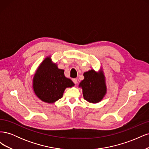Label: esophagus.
<instances>
[{
  "instance_id": "1",
  "label": "esophagus",
  "mask_w": 149,
  "mask_h": 149,
  "mask_svg": "<svg viewBox=\"0 0 149 149\" xmlns=\"http://www.w3.org/2000/svg\"><path fill=\"white\" fill-rule=\"evenodd\" d=\"M73 83L75 84H76L78 83V81H77V79H76V78H74V79H73Z\"/></svg>"
}]
</instances>
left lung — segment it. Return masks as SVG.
<instances>
[{
    "label": "left lung",
    "instance_id": "1",
    "mask_svg": "<svg viewBox=\"0 0 149 149\" xmlns=\"http://www.w3.org/2000/svg\"><path fill=\"white\" fill-rule=\"evenodd\" d=\"M84 79L79 83V86L83 89L85 100L91 103L100 102L106 94L105 76L102 70L96 72L94 70L84 72Z\"/></svg>",
    "mask_w": 149,
    "mask_h": 149
}]
</instances>
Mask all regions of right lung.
Wrapping results in <instances>:
<instances>
[{"label": "right lung", "mask_w": 149, "mask_h": 149, "mask_svg": "<svg viewBox=\"0 0 149 149\" xmlns=\"http://www.w3.org/2000/svg\"><path fill=\"white\" fill-rule=\"evenodd\" d=\"M74 84L65 77L64 70L53 63L50 57L45 59L34 75L33 89L40 100L47 103H54L63 97L66 88Z\"/></svg>", "instance_id": "right-lung-1"}]
</instances>
